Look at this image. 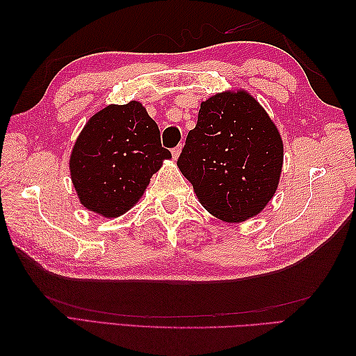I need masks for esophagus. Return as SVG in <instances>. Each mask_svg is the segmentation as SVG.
Listing matches in <instances>:
<instances>
[{
  "label": "esophagus",
  "instance_id": "esophagus-1",
  "mask_svg": "<svg viewBox=\"0 0 356 356\" xmlns=\"http://www.w3.org/2000/svg\"><path fill=\"white\" fill-rule=\"evenodd\" d=\"M180 151H182V147H180V145H179V147H176V148H172V149H171V154H172V157H174V159H177V157L180 156Z\"/></svg>",
  "mask_w": 356,
  "mask_h": 356
}]
</instances>
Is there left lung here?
Returning a JSON list of instances; mask_svg holds the SVG:
<instances>
[{
	"mask_svg": "<svg viewBox=\"0 0 356 356\" xmlns=\"http://www.w3.org/2000/svg\"><path fill=\"white\" fill-rule=\"evenodd\" d=\"M199 202L228 223L245 222L275 194L283 140L275 124L245 90L223 92L200 104L177 161Z\"/></svg>",
	"mask_w": 356,
	"mask_h": 356,
	"instance_id": "obj_1",
	"label": "left lung"
}]
</instances>
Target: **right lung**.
Listing matches in <instances>:
<instances>
[{
	"label": "right lung",
	"mask_w": 356,
	"mask_h": 356,
	"mask_svg": "<svg viewBox=\"0 0 356 356\" xmlns=\"http://www.w3.org/2000/svg\"><path fill=\"white\" fill-rule=\"evenodd\" d=\"M171 153L138 101L107 105L90 118L74 142L70 177L79 202L102 217H119L147 190L151 176Z\"/></svg>",
	"instance_id": "1"
}]
</instances>
